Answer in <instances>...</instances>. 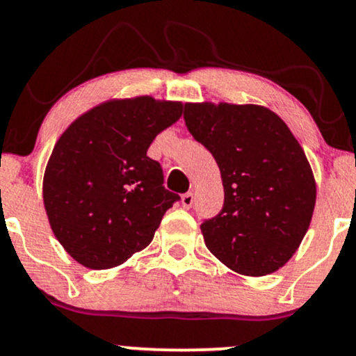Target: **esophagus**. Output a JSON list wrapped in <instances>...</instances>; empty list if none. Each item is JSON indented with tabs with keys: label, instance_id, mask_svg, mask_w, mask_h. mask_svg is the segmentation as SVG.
<instances>
[{
	"label": "esophagus",
	"instance_id": "obj_1",
	"mask_svg": "<svg viewBox=\"0 0 356 356\" xmlns=\"http://www.w3.org/2000/svg\"><path fill=\"white\" fill-rule=\"evenodd\" d=\"M181 202H182L184 209H189L192 204H194V194H192V192H187V194H184Z\"/></svg>",
	"mask_w": 356,
	"mask_h": 356
}]
</instances>
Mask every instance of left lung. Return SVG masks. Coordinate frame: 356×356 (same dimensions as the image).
I'll return each mask as SVG.
<instances>
[{"label":"left lung","instance_id":"obj_1","mask_svg":"<svg viewBox=\"0 0 356 356\" xmlns=\"http://www.w3.org/2000/svg\"><path fill=\"white\" fill-rule=\"evenodd\" d=\"M184 120L214 155L222 179V211L201 226L207 249L244 276L283 268L300 248L316 202L303 147L263 105L186 104Z\"/></svg>","mask_w":356,"mask_h":356}]
</instances>
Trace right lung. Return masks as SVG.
I'll use <instances>...</instances> for the list:
<instances>
[{
  "instance_id": "add662e5",
  "label": "right lung",
  "mask_w": 356,
  "mask_h": 356,
  "mask_svg": "<svg viewBox=\"0 0 356 356\" xmlns=\"http://www.w3.org/2000/svg\"><path fill=\"white\" fill-rule=\"evenodd\" d=\"M182 102L140 95L102 102L73 120L43 175L48 222L76 263L110 269L152 243L169 192L147 149L182 115Z\"/></svg>"
}]
</instances>
